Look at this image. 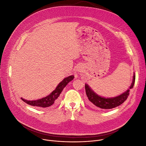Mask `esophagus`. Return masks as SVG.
<instances>
[{
  "label": "esophagus",
  "mask_w": 146,
  "mask_h": 146,
  "mask_svg": "<svg viewBox=\"0 0 146 146\" xmlns=\"http://www.w3.org/2000/svg\"><path fill=\"white\" fill-rule=\"evenodd\" d=\"M77 70L78 71V72H83L82 70V68H81V67H79V68H78V69H77Z\"/></svg>",
  "instance_id": "esophagus-1"
}]
</instances>
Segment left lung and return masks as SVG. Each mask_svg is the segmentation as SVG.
I'll use <instances>...</instances> for the list:
<instances>
[{"mask_svg": "<svg viewBox=\"0 0 146 146\" xmlns=\"http://www.w3.org/2000/svg\"><path fill=\"white\" fill-rule=\"evenodd\" d=\"M135 74H134L133 83L129 89L133 88L135 83ZM85 90L87 97L92 106H94L95 108H96L106 110L112 109L115 108V107L118 106L126 100L128 95H129V89H128L125 92L123 93L118 96L112 98H105L99 96L95 93H94L86 84L85 85Z\"/></svg>", "mask_w": 146, "mask_h": 146, "instance_id": "8db88e82", "label": "left lung"}]
</instances>
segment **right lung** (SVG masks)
<instances>
[{"mask_svg": "<svg viewBox=\"0 0 146 146\" xmlns=\"http://www.w3.org/2000/svg\"><path fill=\"white\" fill-rule=\"evenodd\" d=\"M74 79V76H70L68 77L65 78L62 82H61L57 86L56 89L52 92V93L48 96L43 98L42 99H38L36 101H27L25 99L21 98L22 100L28 104V105L38 106L40 108H46L51 106L53 104H55L57 102L58 98L60 96L61 92L63 90L64 88L69 83V82L72 81Z\"/></svg>", "mask_w": 146, "mask_h": 146, "instance_id": "obj_1", "label": "right lung"}]
</instances>
